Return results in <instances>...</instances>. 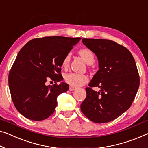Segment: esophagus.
I'll return each instance as SVG.
<instances>
[{"label":"esophagus","instance_id":"34e87169","mask_svg":"<svg viewBox=\"0 0 148 148\" xmlns=\"http://www.w3.org/2000/svg\"><path fill=\"white\" fill-rule=\"evenodd\" d=\"M76 89V88H74L72 86H70V88H69V90H70V91H74V90H75Z\"/></svg>","mask_w":148,"mask_h":148}]
</instances>
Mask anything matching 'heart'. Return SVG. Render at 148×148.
Returning a JSON list of instances; mask_svg holds the SVG:
<instances>
[{"instance_id":"b5f03b06","label":"heart","mask_w":148,"mask_h":148,"mask_svg":"<svg viewBox=\"0 0 148 148\" xmlns=\"http://www.w3.org/2000/svg\"><path fill=\"white\" fill-rule=\"evenodd\" d=\"M79 54L84 59L88 64H92L95 61V56L94 52L88 48H82L79 51ZM70 53H68L66 55L62 60L63 67L66 68L68 66L70 61ZM64 79L68 84L72 87H79L83 86L88 81V78L86 75L77 74V73H69L66 74Z\"/></svg>"}]
</instances>
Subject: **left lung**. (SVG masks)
Wrapping results in <instances>:
<instances>
[{"label": "left lung", "instance_id": "left-lung-1", "mask_svg": "<svg viewBox=\"0 0 148 148\" xmlns=\"http://www.w3.org/2000/svg\"><path fill=\"white\" fill-rule=\"evenodd\" d=\"M82 43L96 55L99 70L86 88L82 113L93 122L107 123L129 109L137 94L140 76L131 52L106 39L83 38ZM101 88L100 92L91 89Z\"/></svg>", "mask_w": 148, "mask_h": 148}]
</instances>
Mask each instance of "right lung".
<instances>
[{"label": "right lung", "instance_id": "obj_1", "mask_svg": "<svg viewBox=\"0 0 148 148\" xmlns=\"http://www.w3.org/2000/svg\"><path fill=\"white\" fill-rule=\"evenodd\" d=\"M81 38L46 36L30 40L18 54L8 75V86L16 110L34 121L54 112L57 97L69 89L60 74L62 60ZM51 79L55 84L46 86Z\"/></svg>", "mask_w": 148, "mask_h": 148}]
</instances>
